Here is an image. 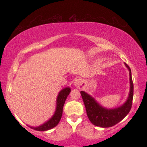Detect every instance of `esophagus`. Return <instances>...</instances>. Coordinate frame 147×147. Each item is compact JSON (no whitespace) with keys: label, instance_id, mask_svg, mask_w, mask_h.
<instances>
[{"label":"esophagus","instance_id":"esophagus-1","mask_svg":"<svg viewBox=\"0 0 147 147\" xmlns=\"http://www.w3.org/2000/svg\"><path fill=\"white\" fill-rule=\"evenodd\" d=\"M83 83H84V82H83V81L82 80V79H76V80L75 81V82H74V84H75V86L76 87L80 88L82 86Z\"/></svg>","mask_w":147,"mask_h":147}]
</instances>
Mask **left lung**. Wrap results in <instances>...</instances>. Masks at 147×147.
<instances>
[{"mask_svg": "<svg viewBox=\"0 0 147 147\" xmlns=\"http://www.w3.org/2000/svg\"><path fill=\"white\" fill-rule=\"evenodd\" d=\"M124 64L129 71L130 91L129 97L123 105L115 109H107L101 106L93 97L86 92L84 91L80 92L86 110L88 117L94 125L103 128L111 127L122 121L131 111L133 97V83L131 69L126 63Z\"/></svg>", "mask_w": 147, "mask_h": 147, "instance_id": "1", "label": "left lung"}]
</instances>
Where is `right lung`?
Returning <instances> with one entry per match:
<instances>
[{"label":"right lung","instance_id":"add662e5","mask_svg":"<svg viewBox=\"0 0 147 147\" xmlns=\"http://www.w3.org/2000/svg\"><path fill=\"white\" fill-rule=\"evenodd\" d=\"M70 90H70V88L67 87L62 89L60 91L57 98L56 111H55V113L53 115V116L49 120L47 121L44 124H42V125L37 126V127H32V126H30V127L38 131H48V130H50L52 129V128L55 127L59 124L61 118L62 113H63V105L65 104L66 98L68 97L69 94H70Z\"/></svg>","mask_w":147,"mask_h":147}]
</instances>
